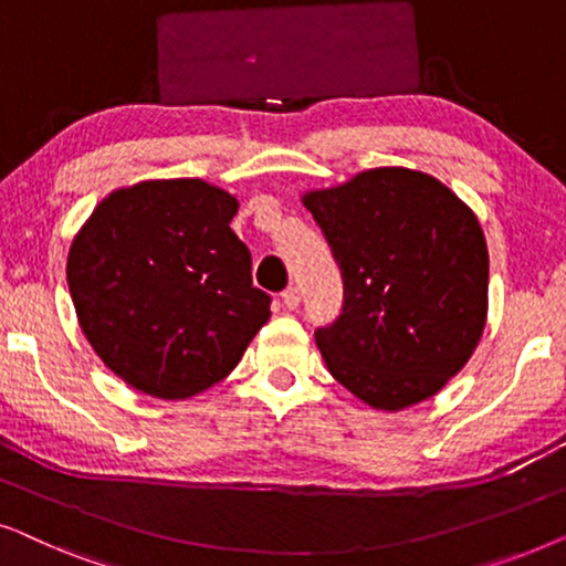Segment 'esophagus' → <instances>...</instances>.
Here are the masks:
<instances>
[{
	"label": "esophagus",
	"mask_w": 566,
	"mask_h": 566,
	"mask_svg": "<svg viewBox=\"0 0 566 566\" xmlns=\"http://www.w3.org/2000/svg\"><path fill=\"white\" fill-rule=\"evenodd\" d=\"M283 304L289 308H296L301 304V289H298V285H289V289L283 291Z\"/></svg>",
	"instance_id": "34e87169"
}]
</instances>
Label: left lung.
Returning a JSON list of instances; mask_svg holds the SVG:
<instances>
[{"label":"left lung","instance_id":"8db88e82","mask_svg":"<svg viewBox=\"0 0 566 566\" xmlns=\"http://www.w3.org/2000/svg\"><path fill=\"white\" fill-rule=\"evenodd\" d=\"M343 275V312L314 332L329 374L376 409L432 397L484 332L490 258L476 216L436 177L368 169L304 198Z\"/></svg>","mask_w":566,"mask_h":566}]
</instances>
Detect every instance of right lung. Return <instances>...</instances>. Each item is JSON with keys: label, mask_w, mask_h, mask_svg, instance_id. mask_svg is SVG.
<instances>
[{"label": "right lung", "mask_w": 566, "mask_h": 566, "mask_svg": "<svg viewBox=\"0 0 566 566\" xmlns=\"http://www.w3.org/2000/svg\"><path fill=\"white\" fill-rule=\"evenodd\" d=\"M234 213L237 198L203 180H149L111 192L76 234L66 281L82 332L134 389L206 391L270 319Z\"/></svg>", "instance_id": "1"}]
</instances>
